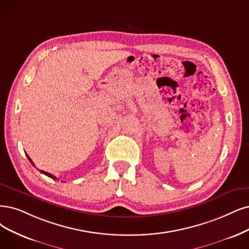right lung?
<instances>
[{
    "instance_id": "obj_1",
    "label": "right lung",
    "mask_w": 249,
    "mask_h": 249,
    "mask_svg": "<svg viewBox=\"0 0 249 249\" xmlns=\"http://www.w3.org/2000/svg\"><path fill=\"white\" fill-rule=\"evenodd\" d=\"M26 157H27V159L30 160V162L34 165V163H33V161H32V159L29 157V155H26ZM41 173H43V174H45V176H47V177H49V178H53V179H56V178H55L54 176H52L51 173H48V172H45V171H43V170H41Z\"/></svg>"
}]
</instances>
